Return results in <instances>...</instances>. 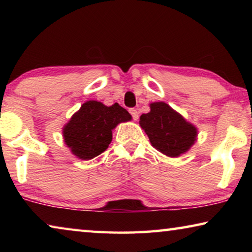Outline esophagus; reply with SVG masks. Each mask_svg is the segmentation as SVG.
Listing matches in <instances>:
<instances>
[{
	"mask_svg": "<svg viewBox=\"0 0 252 252\" xmlns=\"http://www.w3.org/2000/svg\"><path fill=\"white\" fill-rule=\"evenodd\" d=\"M129 112L131 113V116H132V118H133V120L134 121H136L139 119V113H138V111H136L135 109H130L129 110Z\"/></svg>",
	"mask_w": 252,
	"mask_h": 252,
	"instance_id": "obj_1",
	"label": "esophagus"
}]
</instances>
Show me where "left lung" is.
I'll list each match as a JSON object with an SVG mask.
<instances>
[{
    "instance_id": "8db88e82",
    "label": "left lung",
    "mask_w": 252,
    "mask_h": 252,
    "mask_svg": "<svg viewBox=\"0 0 252 252\" xmlns=\"http://www.w3.org/2000/svg\"><path fill=\"white\" fill-rule=\"evenodd\" d=\"M139 125L148 134L152 147L167 157H180L197 141V126L165 102L150 103V112L140 117Z\"/></svg>"
}]
</instances>
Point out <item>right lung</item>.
<instances>
[{
    "label": "right lung",
    "instance_id": "right-lung-1",
    "mask_svg": "<svg viewBox=\"0 0 252 252\" xmlns=\"http://www.w3.org/2000/svg\"><path fill=\"white\" fill-rule=\"evenodd\" d=\"M131 120V114L118 103L106 106L90 100L84 102L63 126V139L72 155L81 160H91L108 149L113 129Z\"/></svg>",
    "mask_w": 252,
    "mask_h": 252
}]
</instances>
